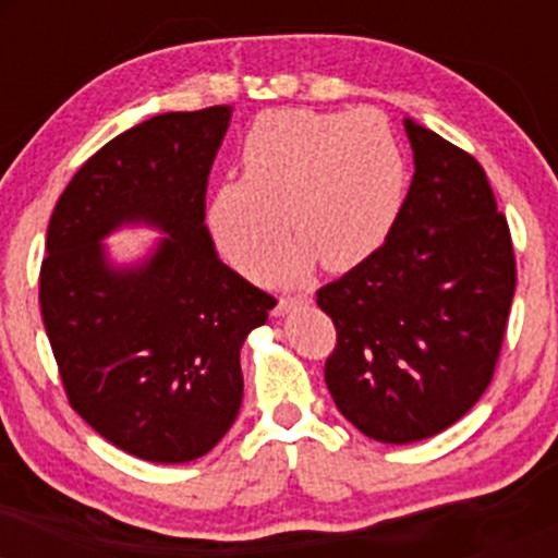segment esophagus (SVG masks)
<instances>
[{"label": "esophagus", "instance_id": "1", "mask_svg": "<svg viewBox=\"0 0 558 558\" xmlns=\"http://www.w3.org/2000/svg\"><path fill=\"white\" fill-rule=\"evenodd\" d=\"M310 304V296H304V293H299V296H280L278 299V306H275V315H288L291 310H296V306H304Z\"/></svg>", "mask_w": 558, "mask_h": 558}]
</instances>
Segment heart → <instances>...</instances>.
Instances as JSON below:
<instances>
[{
	"label": "heart",
	"instance_id": "b5f03b06",
	"mask_svg": "<svg viewBox=\"0 0 558 558\" xmlns=\"http://www.w3.org/2000/svg\"><path fill=\"white\" fill-rule=\"evenodd\" d=\"M243 178L209 202V228L235 270L259 275L284 240L300 241L267 271L296 280L319 259L341 272L373 257L399 220L407 159L377 110L319 112L283 107L254 118L241 141Z\"/></svg>",
	"mask_w": 558,
	"mask_h": 558
}]
</instances>
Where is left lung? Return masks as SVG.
Returning a JSON list of instances; mask_svg holds the SVG:
<instances>
[{
	"instance_id": "left-lung-1",
	"label": "left lung",
	"mask_w": 558,
	"mask_h": 558,
	"mask_svg": "<svg viewBox=\"0 0 558 558\" xmlns=\"http://www.w3.org/2000/svg\"><path fill=\"white\" fill-rule=\"evenodd\" d=\"M414 178L380 248L317 291L336 325L325 383L356 430L414 444L490 386L517 286L506 217L472 155L403 120Z\"/></svg>"
}]
</instances>
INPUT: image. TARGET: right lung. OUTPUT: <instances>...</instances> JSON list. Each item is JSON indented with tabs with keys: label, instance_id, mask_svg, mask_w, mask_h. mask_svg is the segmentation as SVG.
Masks as SVG:
<instances>
[{
	"label": "right lung",
	"instance_id": "right-lung-1",
	"mask_svg": "<svg viewBox=\"0 0 558 558\" xmlns=\"http://www.w3.org/2000/svg\"><path fill=\"white\" fill-rule=\"evenodd\" d=\"M230 107L165 112L101 146L62 191L38 304L68 401L131 457L194 462L241 409V345L278 301L217 259L207 178ZM128 221L168 232L112 268L101 238Z\"/></svg>",
	"mask_w": 558,
	"mask_h": 558
}]
</instances>
